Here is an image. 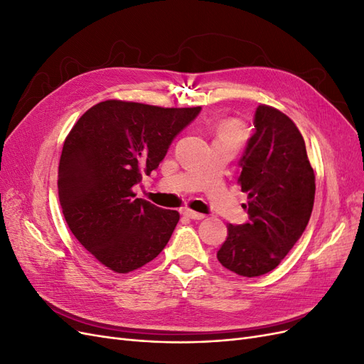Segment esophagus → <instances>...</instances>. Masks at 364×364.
<instances>
[{"label":"esophagus","instance_id":"1","mask_svg":"<svg viewBox=\"0 0 364 364\" xmlns=\"http://www.w3.org/2000/svg\"><path fill=\"white\" fill-rule=\"evenodd\" d=\"M182 214L185 215V217H188V218H193V220H202V218H205V214H200V213H196V211H193V209H188V208H185L183 211H182Z\"/></svg>","mask_w":364,"mask_h":364}]
</instances>
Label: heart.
Here are the masks:
<instances>
[{"mask_svg":"<svg viewBox=\"0 0 364 364\" xmlns=\"http://www.w3.org/2000/svg\"><path fill=\"white\" fill-rule=\"evenodd\" d=\"M218 136H234L238 139L241 136V129L235 123H225L218 129Z\"/></svg>","mask_w":364,"mask_h":364,"instance_id":"heart-1","label":"heart"}]
</instances>
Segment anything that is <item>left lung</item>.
<instances>
[{"mask_svg": "<svg viewBox=\"0 0 364 364\" xmlns=\"http://www.w3.org/2000/svg\"><path fill=\"white\" fill-rule=\"evenodd\" d=\"M255 134L240 161L238 183L247 193L249 223L229 225L217 252L222 266L240 277H261L277 269L301 238L311 217L316 176L305 141L290 117L259 105Z\"/></svg>", "mask_w": 364, "mask_h": 364, "instance_id": "8db88e82", "label": "left lung"}]
</instances>
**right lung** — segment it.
Masks as SVG:
<instances>
[{
  "label": "right lung",
  "mask_w": 364,
  "mask_h": 364,
  "mask_svg": "<svg viewBox=\"0 0 364 364\" xmlns=\"http://www.w3.org/2000/svg\"><path fill=\"white\" fill-rule=\"evenodd\" d=\"M200 112L106 100L65 138L58 190L74 237L105 267L134 272L167 246L179 213L136 199L134 185L158 168L173 138Z\"/></svg>",
  "instance_id": "right-lung-1"
}]
</instances>
